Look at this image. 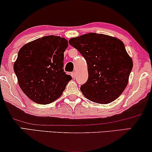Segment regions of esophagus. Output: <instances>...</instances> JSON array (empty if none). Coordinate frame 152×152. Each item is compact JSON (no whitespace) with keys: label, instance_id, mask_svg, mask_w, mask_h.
Returning a JSON list of instances; mask_svg holds the SVG:
<instances>
[{"label":"esophagus","instance_id":"obj_1","mask_svg":"<svg viewBox=\"0 0 152 152\" xmlns=\"http://www.w3.org/2000/svg\"><path fill=\"white\" fill-rule=\"evenodd\" d=\"M70 75H71L72 79H75L76 78V74H75V72H72V73L70 74Z\"/></svg>","mask_w":152,"mask_h":152}]
</instances>
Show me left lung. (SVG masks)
<instances>
[{
  "instance_id": "obj_1",
  "label": "left lung",
  "mask_w": 152,
  "mask_h": 152,
  "mask_svg": "<svg viewBox=\"0 0 152 152\" xmlns=\"http://www.w3.org/2000/svg\"><path fill=\"white\" fill-rule=\"evenodd\" d=\"M86 59L88 77L81 86L83 95L98 104L118 98L128 84L133 61L122 41L103 34L88 33L69 40Z\"/></svg>"
}]
</instances>
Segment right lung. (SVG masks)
I'll return each instance as SVG.
<instances>
[{"instance_id":"1","label":"right lung","mask_w":152,"mask_h":152,"mask_svg":"<svg viewBox=\"0 0 152 152\" xmlns=\"http://www.w3.org/2000/svg\"><path fill=\"white\" fill-rule=\"evenodd\" d=\"M68 45L64 38L49 35L27 43L20 49L14 70L20 88L34 102H53L72 80L63 69L64 53Z\"/></svg>"}]
</instances>
